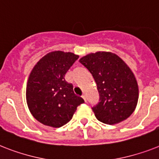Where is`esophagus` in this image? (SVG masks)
<instances>
[{"mask_svg":"<svg viewBox=\"0 0 159 159\" xmlns=\"http://www.w3.org/2000/svg\"><path fill=\"white\" fill-rule=\"evenodd\" d=\"M82 99H83V100H85V102H86V95H82Z\"/></svg>","mask_w":159,"mask_h":159,"instance_id":"obj_1","label":"esophagus"}]
</instances>
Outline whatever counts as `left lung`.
Returning <instances> with one entry per match:
<instances>
[{
    "label": "left lung",
    "mask_w": 159,
    "mask_h": 159,
    "mask_svg": "<svg viewBox=\"0 0 159 159\" xmlns=\"http://www.w3.org/2000/svg\"><path fill=\"white\" fill-rule=\"evenodd\" d=\"M95 80L100 102L92 110L95 117L113 125L126 120L137 105L139 88L131 68L112 52L91 53L79 59Z\"/></svg>",
    "instance_id": "8db88e82"
}]
</instances>
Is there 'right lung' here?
Listing matches in <instances>:
<instances>
[{
    "label": "right lung",
    "instance_id": "1",
    "mask_svg": "<svg viewBox=\"0 0 159 159\" xmlns=\"http://www.w3.org/2000/svg\"><path fill=\"white\" fill-rule=\"evenodd\" d=\"M78 57L73 53L55 50L43 56L31 71L26 100L32 115L42 124L55 128L64 126L84 103L74 94L73 85L64 80Z\"/></svg>",
    "mask_w": 159,
    "mask_h": 159
}]
</instances>
